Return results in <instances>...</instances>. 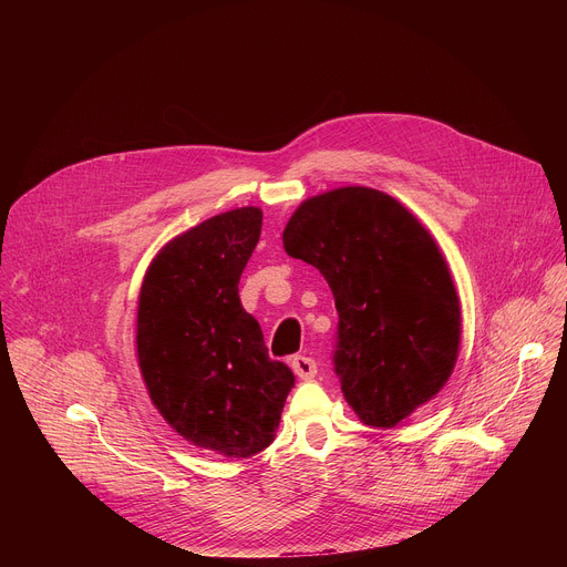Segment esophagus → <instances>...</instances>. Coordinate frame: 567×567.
Wrapping results in <instances>:
<instances>
[{"instance_id": "34e87169", "label": "esophagus", "mask_w": 567, "mask_h": 567, "mask_svg": "<svg viewBox=\"0 0 567 567\" xmlns=\"http://www.w3.org/2000/svg\"><path fill=\"white\" fill-rule=\"evenodd\" d=\"M291 370H293L302 381L313 379L316 372H318L316 361L309 359V357H293V359H291Z\"/></svg>"}]
</instances>
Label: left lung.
Here are the masks:
<instances>
[{
	"mask_svg": "<svg viewBox=\"0 0 567 567\" xmlns=\"http://www.w3.org/2000/svg\"><path fill=\"white\" fill-rule=\"evenodd\" d=\"M282 247L334 293V365L363 424L394 429L446 385L460 298L435 237L406 206L365 186L334 188L296 208Z\"/></svg>",
	"mask_w": 567,
	"mask_h": 567,
	"instance_id": "obj_1",
	"label": "left lung"
}]
</instances>
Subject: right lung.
Returning <instances> with one entry per match:
<instances>
[{"label":"right lung","instance_id":"obj_1","mask_svg":"<svg viewBox=\"0 0 567 567\" xmlns=\"http://www.w3.org/2000/svg\"><path fill=\"white\" fill-rule=\"evenodd\" d=\"M260 228L256 206L188 228L152 258L138 293L136 357L154 409L184 440L226 457L276 440L296 381L269 359L237 296Z\"/></svg>","mask_w":567,"mask_h":567}]
</instances>
